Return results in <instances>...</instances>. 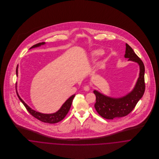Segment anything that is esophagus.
Wrapping results in <instances>:
<instances>
[{
  "label": "esophagus",
  "instance_id": "obj_1",
  "mask_svg": "<svg viewBox=\"0 0 159 159\" xmlns=\"http://www.w3.org/2000/svg\"><path fill=\"white\" fill-rule=\"evenodd\" d=\"M83 89H84V90L85 91H89V89H90V88H89V86H84Z\"/></svg>",
  "mask_w": 159,
  "mask_h": 159
}]
</instances>
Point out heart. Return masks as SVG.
<instances>
[{"mask_svg":"<svg viewBox=\"0 0 159 159\" xmlns=\"http://www.w3.org/2000/svg\"><path fill=\"white\" fill-rule=\"evenodd\" d=\"M103 51L101 49H95L94 51H92V56L93 57H97L99 56L100 55H102L103 54Z\"/></svg>","mask_w":159,"mask_h":159,"instance_id":"heart-1","label":"heart"}]
</instances>
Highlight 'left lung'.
I'll return each instance as SVG.
<instances>
[{"mask_svg": "<svg viewBox=\"0 0 159 159\" xmlns=\"http://www.w3.org/2000/svg\"><path fill=\"white\" fill-rule=\"evenodd\" d=\"M125 46L124 57L129 59L128 61L135 62L138 64L139 67V77L133 89L120 97H112L104 95L97 90L93 91L96 96L94 107L98 113L107 119L124 117L130 113L143 97L145 90L144 64L130 46L125 43Z\"/></svg>", "mask_w": 159, "mask_h": 159, "instance_id": "obj_1", "label": "left lung"}]
</instances>
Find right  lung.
<instances>
[{
  "instance_id": "add662e5",
  "label": "right lung",
  "mask_w": 159,
  "mask_h": 159,
  "mask_svg": "<svg viewBox=\"0 0 159 159\" xmlns=\"http://www.w3.org/2000/svg\"><path fill=\"white\" fill-rule=\"evenodd\" d=\"M45 44V42H42V43H37L35 45L32 46L29 49L41 46ZM16 76H18V66H17L16 70ZM16 88H17V86H16ZM16 93H17V95H18L19 99L23 103V105H24V107H25V108L27 109V110L29 111V113L32 116H33L34 117L39 119V120L42 121L43 122H46V123H49V124L57 123V122L62 120L66 116V115L67 114L70 109V107H71V103H72V101H73V98L75 96V94H74V95H72L70 97H69L68 99L64 102V103L62 105V107L60 108V109L57 111H56V113L51 114H44L38 112V111L32 109L30 107H29L23 101V99L19 95L17 90H16Z\"/></svg>"
}]
</instances>
